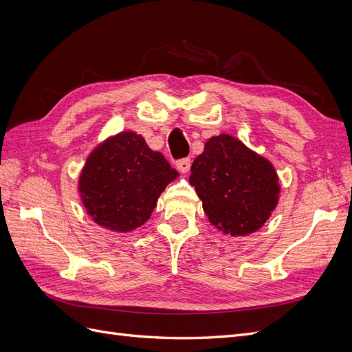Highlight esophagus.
<instances>
[{"instance_id":"obj_1","label":"esophagus","mask_w":352,"mask_h":352,"mask_svg":"<svg viewBox=\"0 0 352 352\" xmlns=\"http://www.w3.org/2000/svg\"><path fill=\"white\" fill-rule=\"evenodd\" d=\"M176 167L180 173H188L190 168V158H180L176 162Z\"/></svg>"}]
</instances>
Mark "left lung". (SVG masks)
Returning <instances> with one entry per match:
<instances>
[{"label":"left lung","instance_id":"8db88e82","mask_svg":"<svg viewBox=\"0 0 352 352\" xmlns=\"http://www.w3.org/2000/svg\"><path fill=\"white\" fill-rule=\"evenodd\" d=\"M208 220L232 236L258 230L278 204L279 184L267 160L229 135L210 138L190 167Z\"/></svg>","mask_w":352,"mask_h":352}]
</instances>
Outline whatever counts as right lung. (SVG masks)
I'll return each instance as SVG.
<instances>
[{
    "instance_id": "obj_1",
    "label": "right lung",
    "mask_w": 352,
    "mask_h": 352,
    "mask_svg": "<svg viewBox=\"0 0 352 352\" xmlns=\"http://www.w3.org/2000/svg\"><path fill=\"white\" fill-rule=\"evenodd\" d=\"M179 173L141 135L124 132L100 145L82 170L79 190L98 225L129 232L150 219L157 199Z\"/></svg>"
}]
</instances>
